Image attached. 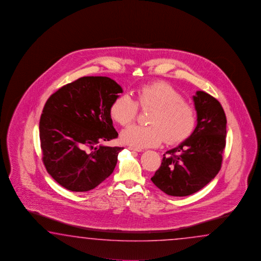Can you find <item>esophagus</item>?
<instances>
[{"mask_svg": "<svg viewBox=\"0 0 261 261\" xmlns=\"http://www.w3.org/2000/svg\"><path fill=\"white\" fill-rule=\"evenodd\" d=\"M128 149L132 151H136V152H141L142 149L141 148H137V147H133V146H128Z\"/></svg>", "mask_w": 261, "mask_h": 261, "instance_id": "esophagus-1", "label": "esophagus"}]
</instances>
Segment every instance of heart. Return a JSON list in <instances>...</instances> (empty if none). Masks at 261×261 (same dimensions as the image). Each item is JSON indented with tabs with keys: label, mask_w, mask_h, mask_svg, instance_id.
Here are the masks:
<instances>
[{
	"label": "heart",
	"mask_w": 261,
	"mask_h": 261,
	"mask_svg": "<svg viewBox=\"0 0 261 261\" xmlns=\"http://www.w3.org/2000/svg\"><path fill=\"white\" fill-rule=\"evenodd\" d=\"M138 106L152 109L149 126L133 125L121 133V140L133 147H153L164 140L167 144L181 143L189 138L196 126V111L184 100L183 95L169 84L155 82L141 87L136 100L128 95L116 98L110 106L111 117L121 126L133 123L138 116Z\"/></svg>",
	"instance_id": "heart-1"
}]
</instances>
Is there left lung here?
Wrapping results in <instances>:
<instances>
[{
    "instance_id": "obj_1",
    "label": "left lung",
    "mask_w": 261,
    "mask_h": 261,
    "mask_svg": "<svg viewBox=\"0 0 261 261\" xmlns=\"http://www.w3.org/2000/svg\"><path fill=\"white\" fill-rule=\"evenodd\" d=\"M198 124L177 147L167 151L152 182L173 197L193 194L220 171L226 146L227 118L220 102L204 91L193 96Z\"/></svg>"
}]
</instances>
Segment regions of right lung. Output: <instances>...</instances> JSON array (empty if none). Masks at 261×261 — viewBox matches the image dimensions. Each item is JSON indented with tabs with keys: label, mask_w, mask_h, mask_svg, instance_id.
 <instances>
[{
	"label": "right lung",
	"mask_w": 261,
	"mask_h": 261,
	"mask_svg": "<svg viewBox=\"0 0 261 261\" xmlns=\"http://www.w3.org/2000/svg\"><path fill=\"white\" fill-rule=\"evenodd\" d=\"M122 89L106 76H84L50 96L39 123L42 160L68 190L85 192L110 176L123 147L97 144L117 138L110 106Z\"/></svg>",
	"instance_id": "obj_1"
}]
</instances>
